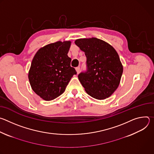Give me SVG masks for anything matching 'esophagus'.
Segmentation results:
<instances>
[{
  "label": "esophagus",
  "mask_w": 154,
  "mask_h": 154,
  "mask_svg": "<svg viewBox=\"0 0 154 154\" xmlns=\"http://www.w3.org/2000/svg\"><path fill=\"white\" fill-rule=\"evenodd\" d=\"M75 70H76V72H77V74H79L80 72V68L79 67H77L75 68Z\"/></svg>",
  "instance_id": "esophagus-1"
}]
</instances>
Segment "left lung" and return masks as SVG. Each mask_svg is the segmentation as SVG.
Listing matches in <instances>:
<instances>
[{"mask_svg":"<svg viewBox=\"0 0 154 154\" xmlns=\"http://www.w3.org/2000/svg\"><path fill=\"white\" fill-rule=\"evenodd\" d=\"M75 44L87 58V72L78 75L85 91L98 100L110 97L118 88L123 72L118 52L109 44L96 38L77 39Z\"/></svg>","mask_w":154,"mask_h":154,"instance_id":"obj_1","label":"left lung"}]
</instances>
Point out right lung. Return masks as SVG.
<instances>
[{"instance_id":"right-lung-1","label":"right lung","mask_w":154,"mask_h":154,"mask_svg":"<svg viewBox=\"0 0 154 154\" xmlns=\"http://www.w3.org/2000/svg\"><path fill=\"white\" fill-rule=\"evenodd\" d=\"M71 41H57L41 48L35 54L28 74L32 89L43 100L55 99L64 93L75 69L68 55Z\"/></svg>"}]
</instances>
